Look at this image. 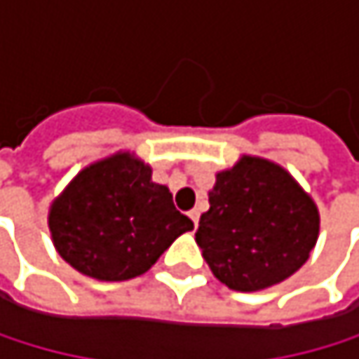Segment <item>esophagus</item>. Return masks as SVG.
I'll list each match as a JSON object with an SVG mask.
<instances>
[{
	"label": "esophagus",
	"mask_w": 359,
	"mask_h": 359,
	"mask_svg": "<svg viewBox=\"0 0 359 359\" xmlns=\"http://www.w3.org/2000/svg\"><path fill=\"white\" fill-rule=\"evenodd\" d=\"M189 219H191V222H194V226L198 228V222H200V211H198V209L189 211Z\"/></svg>",
	"instance_id": "1"
}]
</instances>
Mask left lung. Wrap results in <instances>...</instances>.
<instances>
[{
  "label": "left lung",
  "mask_w": 359,
  "mask_h": 359,
  "mask_svg": "<svg viewBox=\"0 0 359 359\" xmlns=\"http://www.w3.org/2000/svg\"><path fill=\"white\" fill-rule=\"evenodd\" d=\"M196 243L232 291H263L291 278L319 239V211L282 165L243 155L217 172Z\"/></svg>",
  "instance_id": "obj_1"
}]
</instances>
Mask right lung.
I'll return each mask as SVG.
<instances>
[{
  "instance_id": "right-lung-1",
  "label": "right lung",
  "mask_w": 359,
  "mask_h": 359,
  "mask_svg": "<svg viewBox=\"0 0 359 359\" xmlns=\"http://www.w3.org/2000/svg\"><path fill=\"white\" fill-rule=\"evenodd\" d=\"M131 153L83 168L49 209L57 254L79 273L122 282L146 273L194 222Z\"/></svg>"
}]
</instances>
